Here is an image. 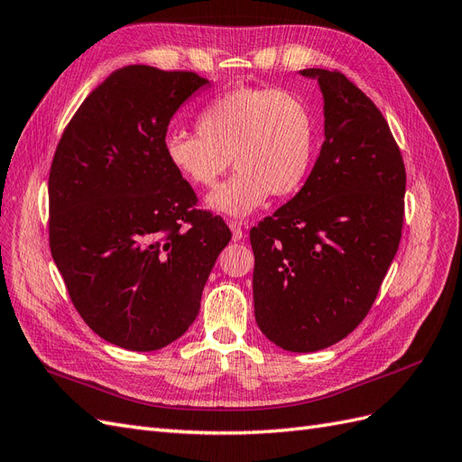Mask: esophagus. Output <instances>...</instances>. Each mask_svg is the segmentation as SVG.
Wrapping results in <instances>:
<instances>
[{"mask_svg":"<svg viewBox=\"0 0 462 462\" xmlns=\"http://www.w3.org/2000/svg\"><path fill=\"white\" fill-rule=\"evenodd\" d=\"M228 226H230V230H232V240H234V242H240V240L244 238V228H242V224H240V222H236V220H230V222H228Z\"/></svg>","mask_w":462,"mask_h":462,"instance_id":"esophagus-1","label":"esophagus"}]
</instances>
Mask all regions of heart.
Here are the masks:
<instances>
[{
    "instance_id": "b5f03b06",
    "label": "heart",
    "mask_w": 462,
    "mask_h": 462,
    "mask_svg": "<svg viewBox=\"0 0 462 462\" xmlns=\"http://www.w3.org/2000/svg\"><path fill=\"white\" fill-rule=\"evenodd\" d=\"M197 134L170 131L164 154L195 188H215L208 207L245 217L273 193L284 197L304 183L315 151V122L304 98L273 87H236L208 100L195 120Z\"/></svg>"
}]
</instances>
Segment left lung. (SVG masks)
I'll return each instance as SVG.
<instances>
[{
	"instance_id": "left-lung-1",
	"label": "left lung",
	"mask_w": 462,
	"mask_h": 462,
	"mask_svg": "<svg viewBox=\"0 0 462 462\" xmlns=\"http://www.w3.org/2000/svg\"><path fill=\"white\" fill-rule=\"evenodd\" d=\"M318 77L325 141L292 199L249 232L259 328L276 346L315 352L372 310L397 254L406 170L383 114L346 75Z\"/></svg>"
}]
</instances>
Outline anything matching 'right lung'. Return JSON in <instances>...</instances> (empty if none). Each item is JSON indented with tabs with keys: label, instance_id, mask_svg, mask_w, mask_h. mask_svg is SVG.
Here are the masks:
<instances>
[{
	"label": "right lung",
	"instance_id": "right-lung-1",
	"mask_svg": "<svg viewBox=\"0 0 462 462\" xmlns=\"http://www.w3.org/2000/svg\"><path fill=\"white\" fill-rule=\"evenodd\" d=\"M208 81L125 65L63 129L48 180L50 249L83 321L135 352L180 338L232 238L164 154L176 110Z\"/></svg>",
	"mask_w": 462,
	"mask_h": 462
}]
</instances>
